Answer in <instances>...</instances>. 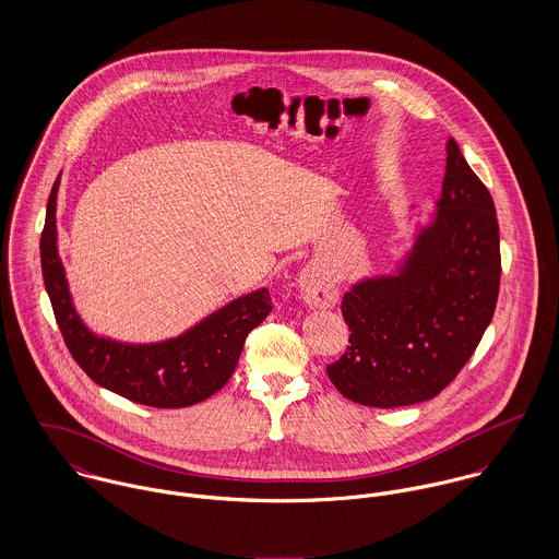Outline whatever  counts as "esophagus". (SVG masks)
Instances as JSON below:
<instances>
[{
	"instance_id": "esophagus-1",
	"label": "esophagus",
	"mask_w": 559,
	"mask_h": 559,
	"mask_svg": "<svg viewBox=\"0 0 559 559\" xmlns=\"http://www.w3.org/2000/svg\"><path fill=\"white\" fill-rule=\"evenodd\" d=\"M299 286H301L304 301L312 308H333L337 301L335 286L322 273H317L314 269L304 271Z\"/></svg>"
}]
</instances>
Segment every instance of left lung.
Returning a JSON list of instances; mask_svg holds the SVG:
<instances>
[{"mask_svg": "<svg viewBox=\"0 0 559 559\" xmlns=\"http://www.w3.org/2000/svg\"><path fill=\"white\" fill-rule=\"evenodd\" d=\"M443 193L396 275L342 297L346 353L326 366L344 399L394 408L435 399L469 361L495 314L501 253L492 198L454 140Z\"/></svg>", "mask_w": 559, "mask_h": 559, "instance_id": "8db88e82", "label": "left lung"}]
</instances>
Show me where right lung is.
Instances as JSON below:
<instances>
[{
	"mask_svg": "<svg viewBox=\"0 0 559 559\" xmlns=\"http://www.w3.org/2000/svg\"><path fill=\"white\" fill-rule=\"evenodd\" d=\"M53 182L45 228L40 235V264L47 295L62 337L81 370L100 388L157 408H180L211 399L233 377L245 337L273 310L266 288L245 295L187 333L159 344H120L96 337L81 322L64 277L56 245Z\"/></svg>",
	"mask_w": 559,
	"mask_h": 559,
	"instance_id": "add662e5",
	"label": "right lung"
}]
</instances>
